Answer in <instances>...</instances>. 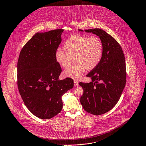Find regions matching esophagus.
<instances>
[{
	"label": "esophagus",
	"instance_id": "1",
	"mask_svg": "<svg viewBox=\"0 0 146 146\" xmlns=\"http://www.w3.org/2000/svg\"><path fill=\"white\" fill-rule=\"evenodd\" d=\"M74 86H78V82L77 81V80H75L74 81Z\"/></svg>",
	"mask_w": 146,
	"mask_h": 146
}]
</instances>
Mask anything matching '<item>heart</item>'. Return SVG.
<instances>
[{"instance_id": "1", "label": "heart", "mask_w": 146, "mask_h": 146, "mask_svg": "<svg viewBox=\"0 0 146 146\" xmlns=\"http://www.w3.org/2000/svg\"><path fill=\"white\" fill-rule=\"evenodd\" d=\"M63 49L56 52L55 60L61 67L67 68L74 59V64L63 72L65 77L73 79L80 78L86 69H95L103 56L102 42L96 36H73L64 43Z\"/></svg>"}]
</instances>
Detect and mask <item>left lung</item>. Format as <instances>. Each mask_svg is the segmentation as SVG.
Wrapping results in <instances>:
<instances>
[{
	"mask_svg": "<svg viewBox=\"0 0 146 146\" xmlns=\"http://www.w3.org/2000/svg\"><path fill=\"white\" fill-rule=\"evenodd\" d=\"M85 32L100 37L103 44V56L98 66L87 75L92 82L79 83L83 89L80 102L87 112L100 115L112 110L121 96L126 80L125 58L121 45L103 30L92 29Z\"/></svg>",
	"mask_w": 146,
	"mask_h": 146,
	"instance_id": "obj_1",
	"label": "left lung"
}]
</instances>
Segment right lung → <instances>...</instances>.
<instances>
[{"mask_svg":"<svg viewBox=\"0 0 146 146\" xmlns=\"http://www.w3.org/2000/svg\"><path fill=\"white\" fill-rule=\"evenodd\" d=\"M64 30L36 33L21 50L17 62V86L29 110L36 117L48 119L62 110V96L74 86L73 80H59L62 72L55 60Z\"/></svg>","mask_w":146,"mask_h":146,"instance_id":"add662e5","label":"right lung"}]
</instances>
